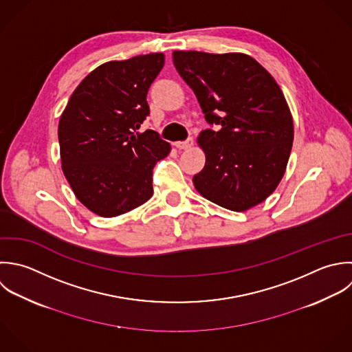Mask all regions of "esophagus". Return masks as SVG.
Instances as JSON below:
<instances>
[{"label": "esophagus", "instance_id": "obj_1", "mask_svg": "<svg viewBox=\"0 0 352 352\" xmlns=\"http://www.w3.org/2000/svg\"><path fill=\"white\" fill-rule=\"evenodd\" d=\"M174 145H175L178 149H189V148L193 145V138L189 137V138L185 140V141H177V142H174Z\"/></svg>", "mask_w": 352, "mask_h": 352}]
</instances>
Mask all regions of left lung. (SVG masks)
<instances>
[{"instance_id":"1","label":"left lung","mask_w":352,"mask_h":352,"mask_svg":"<svg viewBox=\"0 0 352 352\" xmlns=\"http://www.w3.org/2000/svg\"><path fill=\"white\" fill-rule=\"evenodd\" d=\"M173 60L211 126L199 137L206 166L193 177L195 188L232 211L262 203L280 184L294 142L280 86L244 53L175 50Z\"/></svg>"}]
</instances>
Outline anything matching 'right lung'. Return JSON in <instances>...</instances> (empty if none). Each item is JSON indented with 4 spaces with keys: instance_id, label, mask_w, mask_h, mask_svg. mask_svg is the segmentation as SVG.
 Instances as JSON below:
<instances>
[{
    "instance_id": "1",
    "label": "right lung",
    "mask_w": 352,
    "mask_h": 352,
    "mask_svg": "<svg viewBox=\"0 0 352 352\" xmlns=\"http://www.w3.org/2000/svg\"><path fill=\"white\" fill-rule=\"evenodd\" d=\"M164 65L163 53L108 61L72 93L58 123L63 173L78 200L100 217L131 211L153 195L155 164L170 144L148 129V90Z\"/></svg>"
}]
</instances>
